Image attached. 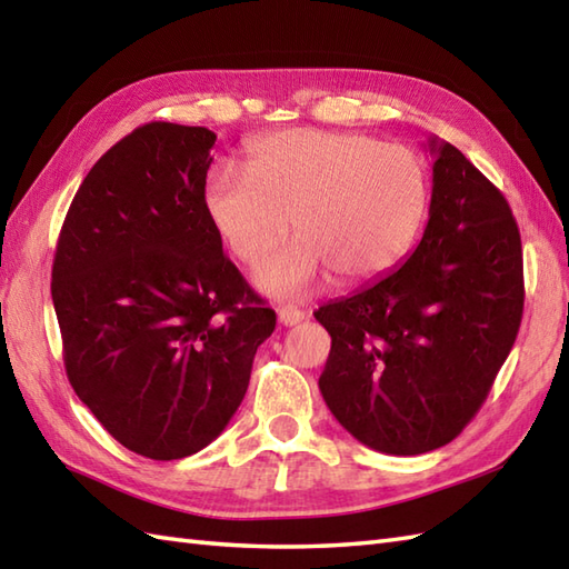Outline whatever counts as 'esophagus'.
<instances>
[{"label": "esophagus", "instance_id": "obj_1", "mask_svg": "<svg viewBox=\"0 0 569 569\" xmlns=\"http://www.w3.org/2000/svg\"><path fill=\"white\" fill-rule=\"evenodd\" d=\"M306 318H308V312H303V310L296 308V306H283V308H278V322L286 325V328H293V325L303 322Z\"/></svg>", "mask_w": 569, "mask_h": 569}]
</instances>
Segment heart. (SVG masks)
I'll use <instances>...</instances> for the list:
<instances>
[{
	"instance_id": "heart-1",
	"label": "heart",
	"mask_w": 569,
	"mask_h": 569,
	"mask_svg": "<svg viewBox=\"0 0 569 569\" xmlns=\"http://www.w3.org/2000/svg\"><path fill=\"white\" fill-rule=\"evenodd\" d=\"M247 176L214 171L204 208L229 251L259 266L281 247L288 220L300 239L266 266L259 286L298 298L325 273L365 283L406 257L428 210V178L401 143L325 129H288L247 149Z\"/></svg>"
}]
</instances>
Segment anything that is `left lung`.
Wrapping results in <instances>:
<instances>
[{
    "label": "left lung",
    "instance_id": "left-lung-1",
    "mask_svg": "<svg viewBox=\"0 0 569 569\" xmlns=\"http://www.w3.org/2000/svg\"><path fill=\"white\" fill-rule=\"evenodd\" d=\"M432 198L403 266L316 310L332 337L320 393L386 455L452 442L487 401L523 318V249L509 202L452 143L430 139Z\"/></svg>",
    "mask_w": 569,
    "mask_h": 569
}]
</instances>
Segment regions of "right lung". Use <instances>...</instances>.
Returning a JSON list of instances; mask_svg holds the SVG:
<instances>
[{
    "mask_svg": "<svg viewBox=\"0 0 569 569\" xmlns=\"http://www.w3.org/2000/svg\"><path fill=\"white\" fill-rule=\"evenodd\" d=\"M214 139L171 122L131 131L84 176L56 247L68 381L149 459L196 455L227 428L276 328L204 208Z\"/></svg>",
    "mask_w": 569,
    "mask_h": 569,
    "instance_id": "obj_1",
    "label": "right lung"
}]
</instances>
